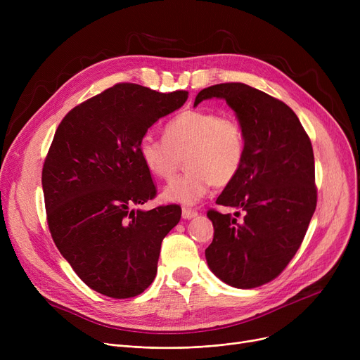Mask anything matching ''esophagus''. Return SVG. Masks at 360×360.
<instances>
[{
	"instance_id": "34e87169",
	"label": "esophagus",
	"mask_w": 360,
	"mask_h": 360,
	"mask_svg": "<svg viewBox=\"0 0 360 360\" xmlns=\"http://www.w3.org/2000/svg\"><path fill=\"white\" fill-rule=\"evenodd\" d=\"M197 216H198V212L194 210V209H190V207H184V209H182V219H185V220L194 219Z\"/></svg>"
}]
</instances>
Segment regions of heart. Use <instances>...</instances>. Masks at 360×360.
Returning a JSON list of instances; mask_svg holds the SVG:
<instances>
[{"label": "heart", "instance_id": "1", "mask_svg": "<svg viewBox=\"0 0 360 360\" xmlns=\"http://www.w3.org/2000/svg\"><path fill=\"white\" fill-rule=\"evenodd\" d=\"M163 139L146 132L139 155L148 172L170 179L185 159L186 172L169 182L163 200L184 205L198 202L214 184H231L247 158V137L240 121L216 110L190 109L178 113L163 129Z\"/></svg>", "mask_w": 360, "mask_h": 360}]
</instances>
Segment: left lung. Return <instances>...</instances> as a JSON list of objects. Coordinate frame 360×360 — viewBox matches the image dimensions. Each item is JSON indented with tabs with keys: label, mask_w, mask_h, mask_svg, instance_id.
<instances>
[{
	"label": "left lung",
	"mask_w": 360,
	"mask_h": 360,
	"mask_svg": "<svg viewBox=\"0 0 360 360\" xmlns=\"http://www.w3.org/2000/svg\"><path fill=\"white\" fill-rule=\"evenodd\" d=\"M213 98L233 109L247 137L240 172L216 202L244 217L207 213L214 236L205 259L226 285L252 289L285 270L305 238L316 207L312 144L296 113L267 93L221 83L202 89L194 106Z\"/></svg>",
	"instance_id": "obj_1"
}]
</instances>
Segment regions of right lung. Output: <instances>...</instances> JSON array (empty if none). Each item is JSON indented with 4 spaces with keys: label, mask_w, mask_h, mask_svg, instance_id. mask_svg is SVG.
Returning a JSON list of instances; mask_svg holds the SVG:
<instances>
[{
    "label": "right lung",
    "mask_w": 360,
    "mask_h": 360,
    "mask_svg": "<svg viewBox=\"0 0 360 360\" xmlns=\"http://www.w3.org/2000/svg\"><path fill=\"white\" fill-rule=\"evenodd\" d=\"M186 99L185 90L115 84L71 109L55 132L42 170L49 231L75 274L105 296L151 285L162 240L181 219L175 204L136 209L156 195L139 141Z\"/></svg>",
    "instance_id": "right-lung-1"
}]
</instances>
